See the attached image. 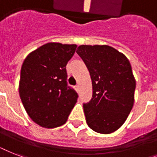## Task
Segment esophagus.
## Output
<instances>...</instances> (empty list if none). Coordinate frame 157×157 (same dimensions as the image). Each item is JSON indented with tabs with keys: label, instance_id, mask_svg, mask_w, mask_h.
Segmentation results:
<instances>
[{
	"label": "esophagus",
	"instance_id": "34e87169",
	"mask_svg": "<svg viewBox=\"0 0 157 157\" xmlns=\"http://www.w3.org/2000/svg\"><path fill=\"white\" fill-rule=\"evenodd\" d=\"M75 87H76V90H79V85H77V86H75Z\"/></svg>",
	"mask_w": 157,
	"mask_h": 157
}]
</instances>
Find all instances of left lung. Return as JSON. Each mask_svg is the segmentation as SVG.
Wrapping results in <instances>:
<instances>
[{
	"label": "left lung",
	"mask_w": 157,
	"mask_h": 157,
	"mask_svg": "<svg viewBox=\"0 0 157 157\" xmlns=\"http://www.w3.org/2000/svg\"><path fill=\"white\" fill-rule=\"evenodd\" d=\"M76 53L90 74L93 98L83 105L94 131L111 134L126 121L134 103L136 81L129 59L109 45H81Z\"/></svg>",
	"instance_id": "1"
}]
</instances>
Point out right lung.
<instances>
[{
	"instance_id": "1",
	"label": "right lung",
	"mask_w": 157,
	"mask_h": 157,
	"mask_svg": "<svg viewBox=\"0 0 157 157\" xmlns=\"http://www.w3.org/2000/svg\"><path fill=\"white\" fill-rule=\"evenodd\" d=\"M76 45L49 42L26 57L18 92L31 119L48 129L66 123L78 95L67 85L66 65Z\"/></svg>"
}]
</instances>
